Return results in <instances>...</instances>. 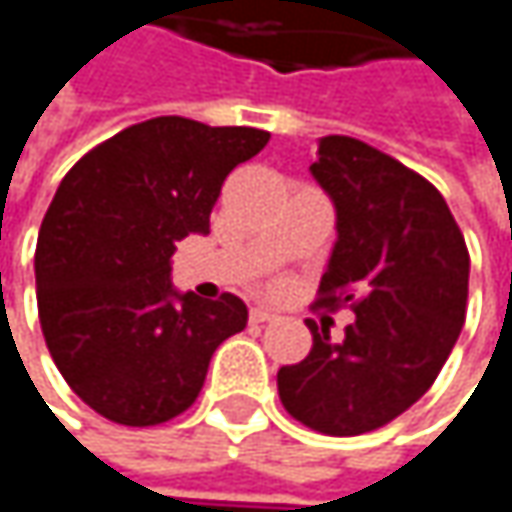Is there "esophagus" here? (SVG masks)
Wrapping results in <instances>:
<instances>
[{
  "instance_id": "34e87169",
  "label": "esophagus",
  "mask_w": 512,
  "mask_h": 512,
  "mask_svg": "<svg viewBox=\"0 0 512 512\" xmlns=\"http://www.w3.org/2000/svg\"><path fill=\"white\" fill-rule=\"evenodd\" d=\"M249 320H252V323H269V320H275V314H272L269 308H252Z\"/></svg>"
}]
</instances>
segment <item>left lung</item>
Returning <instances> with one entry per match:
<instances>
[{
    "label": "left lung",
    "mask_w": 512,
    "mask_h": 512,
    "mask_svg": "<svg viewBox=\"0 0 512 512\" xmlns=\"http://www.w3.org/2000/svg\"><path fill=\"white\" fill-rule=\"evenodd\" d=\"M311 174L338 216L317 305L356 320L341 344L311 320V353L278 370V397L317 433L358 436L436 382L465 323L468 249L442 192L394 156L326 136Z\"/></svg>",
    "instance_id": "8db88e82"
}]
</instances>
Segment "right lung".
<instances>
[{"mask_svg":"<svg viewBox=\"0 0 512 512\" xmlns=\"http://www.w3.org/2000/svg\"><path fill=\"white\" fill-rule=\"evenodd\" d=\"M266 130L162 115L82 156L55 189L35 249L44 341L97 415L154 427L201 394L216 347L243 332L240 296L171 287L174 243L210 234L225 177L263 151Z\"/></svg>","mask_w":512,"mask_h":512,"instance_id":"add662e5","label":"right lung"}]
</instances>
